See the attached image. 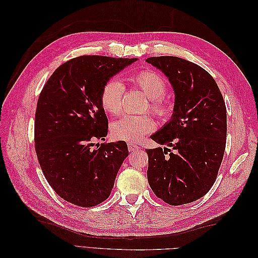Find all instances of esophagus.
I'll return each instance as SVG.
<instances>
[{
  "instance_id": "esophagus-1",
  "label": "esophagus",
  "mask_w": 258,
  "mask_h": 258,
  "mask_svg": "<svg viewBox=\"0 0 258 258\" xmlns=\"http://www.w3.org/2000/svg\"><path fill=\"white\" fill-rule=\"evenodd\" d=\"M128 151L130 152H134V151H136V150H140L141 147L138 145V144H134V143H128Z\"/></svg>"
}]
</instances>
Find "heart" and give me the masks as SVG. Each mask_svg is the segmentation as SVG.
Masks as SVG:
<instances>
[{"label":"heart","mask_w":258,"mask_h":258,"mask_svg":"<svg viewBox=\"0 0 258 258\" xmlns=\"http://www.w3.org/2000/svg\"><path fill=\"white\" fill-rule=\"evenodd\" d=\"M130 84L139 89L149 97L150 104L147 108L157 116L166 117L172 112V104L165 92L166 81L155 71L144 70L131 75ZM125 93L124 84L117 79L107 81L101 91V104L104 111L108 114H118L122 109L123 96ZM155 128V122L149 114L124 115L114 120L111 125V134L114 139L126 141L130 143L139 142L143 136Z\"/></svg>","instance_id":"obj_1"}]
</instances>
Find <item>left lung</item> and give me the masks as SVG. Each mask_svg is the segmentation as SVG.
<instances>
[{
    "label": "left lung",
    "instance_id": "obj_1",
    "mask_svg": "<svg viewBox=\"0 0 258 258\" xmlns=\"http://www.w3.org/2000/svg\"><path fill=\"white\" fill-rule=\"evenodd\" d=\"M146 62L166 75L175 93L171 119L151 136L173 152L166 147L146 150L147 179L167 204H188L204 196L217 177L226 145L225 102L215 80L197 64L176 56L149 57Z\"/></svg>",
    "mask_w": 258,
    "mask_h": 258
}]
</instances>
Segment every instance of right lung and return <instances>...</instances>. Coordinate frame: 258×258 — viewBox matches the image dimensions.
I'll return each instance as SVG.
<instances>
[{
  "mask_svg": "<svg viewBox=\"0 0 258 258\" xmlns=\"http://www.w3.org/2000/svg\"><path fill=\"white\" fill-rule=\"evenodd\" d=\"M138 58L84 55L54 71L37 101L34 142L42 172L55 193L81 207L101 204L128 156L124 141L102 143L108 120L101 91L109 79Z\"/></svg>",
  "mask_w": 258,
  "mask_h": 258,
  "instance_id": "add662e5",
  "label": "right lung"
}]
</instances>
